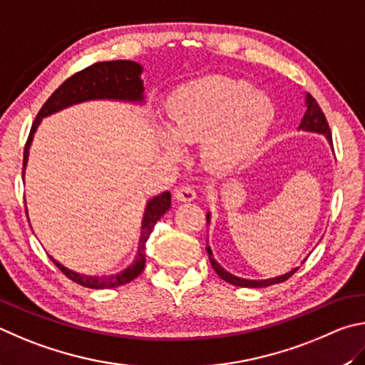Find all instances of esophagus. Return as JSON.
Segmentation results:
<instances>
[{
    "label": "esophagus",
    "instance_id": "1",
    "mask_svg": "<svg viewBox=\"0 0 365 365\" xmlns=\"http://www.w3.org/2000/svg\"><path fill=\"white\" fill-rule=\"evenodd\" d=\"M175 197H176V200H179V202H192L197 197V192H195V189L192 186L186 184V186H181L179 189H176Z\"/></svg>",
    "mask_w": 365,
    "mask_h": 365
}]
</instances>
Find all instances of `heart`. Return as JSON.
Listing matches in <instances>:
<instances>
[{
  "label": "heart",
  "instance_id": "heart-1",
  "mask_svg": "<svg viewBox=\"0 0 365 365\" xmlns=\"http://www.w3.org/2000/svg\"><path fill=\"white\" fill-rule=\"evenodd\" d=\"M168 131L176 144L202 143L210 170L231 171L252 157L274 121V106L250 85L205 76L173 93L166 104ZM176 150L175 144H166Z\"/></svg>",
  "mask_w": 365,
  "mask_h": 365
}]
</instances>
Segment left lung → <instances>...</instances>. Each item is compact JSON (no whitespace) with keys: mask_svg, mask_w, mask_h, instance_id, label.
Returning <instances> with one entry per match:
<instances>
[{"mask_svg":"<svg viewBox=\"0 0 365 365\" xmlns=\"http://www.w3.org/2000/svg\"><path fill=\"white\" fill-rule=\"evenodd\" d=\"M306 113L302 120V123H299V130H304V131H312V133H321L325 134V138H327L329 143L331 144V133H330V126L327 123V118H325V115L322 112V108L319 107L317 101L312 98L311 94L306 96ZM207 222H210V213L207 215ZM207 252H208V258H210V263H212V267L215 269V272L218 274V276L226 280L227 284H232V285H237V287H250V289H261V287H269L274 284H280V282H285L287 279L292 277L293 274L298 271L293 269L290 272L284 274V276H279V277H274V279H266V280H248V279H240L237 276H232L231 272H227L222 269V267L216 263V259L213 258V253H212V248L207 247Z\"/></svg>","mask_w":365,"mask_h":365,"instance_id":"8db88e82","label":"left lung"}]
</instances>
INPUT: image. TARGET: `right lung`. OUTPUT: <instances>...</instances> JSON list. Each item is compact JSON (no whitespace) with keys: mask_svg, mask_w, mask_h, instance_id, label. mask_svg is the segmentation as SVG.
I'll list each match as a JSON object with an SVG mask.
<instances>
[{"mask_svg":"<svg viewBox=\"0 0 365 365\" xmlns=\"http://www.w3.org/2000/svg\"><path fill=\"white\" fill-rule=\"evenodd\" d=\"M143 67L138 62L133 61H108V62H96L93 66L80 70L75 75L70 76L56 91L49 96V99L44 102L43 107L38 112L36 118L31 125L27 144L24 149V168L22 179L25 175V165L29 160V149L34 134L40 125L41 118L48 117L51 113H56L62 108L70 107L78 102L93 101V99H115V101H128V102H143L144 101V85L140 80ZM171 208V194L163 192L149 200L145 207V213L143 218V227H140V240L138 247V255L134 263L126 267L125 271L113 276H85L63 267L61 263L53 259V263L73 280L75 284L88 287V289H115V287L130 284L136 279L145 266V242L149 239L150 232L157 221ZM27 212V210H25Z\"/></svg>","mask_w":365,"mask_h":365,"instance_id":"1","label":"right lung"}]
</instances>
